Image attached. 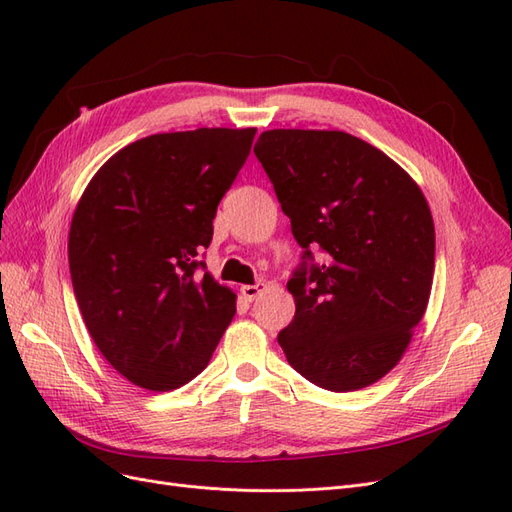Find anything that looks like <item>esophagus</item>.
<instances>
[{
    "instance_id": "esophagus-1",
    "label": "esophagus",
    "mask_w": 512,
    "mask_h": 512,
    "mask_svg": "<svg viewBox=\"0 0 512 512\" xmlns=\"http://www.w3.org/2000/svg\"><path fill=\"white\" fill-rule=\"evenodd\" d=\"M265 288H267V284H262V282H258V284H245V286H241V294H243L247 301H254Z\"/></svg>"
}]
</instances>
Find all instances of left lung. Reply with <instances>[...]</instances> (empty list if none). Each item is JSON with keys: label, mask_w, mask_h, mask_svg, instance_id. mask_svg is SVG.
Instances as JSON below:
<instances>
[{"label": "left lung", "mask_w": 512, "mask_h": 512, "mask_svg": "<svg viewBox=\"0 0 512 512\" xmlns=\"http://www.w3.org/2000/svg\"><path fill=\"white\" fill-rule=\"evenodd\" d=\"M254 153L305 250L288 282L297 312L277 342L320 389H365L401 361L429 303L427 200L386 153L339 130H267ZM316 244L325 262L307 270Z\"/></svg>", "instance_id": "left-lung-1"}]
</instances>
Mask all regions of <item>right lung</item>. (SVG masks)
<instances>
[{
  "instance_id": "right-lung-1",
  "label": "right lung",
  "mask_w": 512,
  "mask_h": 512,
  "mask_svg": "<svg viewBox=\"0 0 512 512\" xmlns=\"http://www.w3.org/2000/svg\"><path fill=\"white\" fill-rule=\"evenodd\" d=\"M256 128L151 134L119 149L74 209L68 260L85 327L104 359L147 391L196 378L237 312L200 273L222 196Z\"/></svg>"
}]
</instances>
